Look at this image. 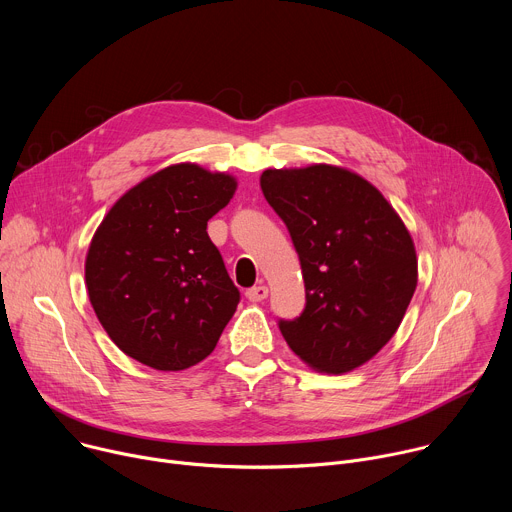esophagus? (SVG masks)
I'll return each instance as SVG.
<instances>
[{
	"label": "esophagus",
	"instance_id": "obj_1",
	"mask_svg": "<svg viewBox=\"0 0 512 512\" xmlns=\"http://www.w3.org/2000/svg\"><path fill=\"white\" fill-rule=\"evenodd\" d=\"M247 300L249 302H263L269 296V287L267 285H255L251 289H247Z\"/></svg>",
	"mask_w": 512,
	"mask_h": 512
}]
</instances>
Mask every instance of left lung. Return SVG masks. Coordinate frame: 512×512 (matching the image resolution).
I'll return each instance as SVG.
<instances>
[{
    "label": "left lung",
    "mask_w": 512,
    "mask_h": 512,
    "mask_svg": "<svg viewBox=\"0 0 512 512\" xmlns=\"http://www.w3.org/2000/svg\"><path fill=\"white\" fill-rule=\"evenodd\" d=\"M265 200L300 255L306 310L279 330L310 369L344 375L397 332L417 287L413 239L391 202L360 174L332 164L269 168Z\"/></svg>",
    "instance_id": "obj_1"
}]
</instances>
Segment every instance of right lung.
<instances>
[{"label":"right lung","mask_w":512,"mask_h":512,"mask_svg":"<svg viewBox=\"0 0 512 512\" xmlns=\"http://www.w3.org/2000/svg\"><path fill=\"white\" fill-rule=\"evenodd\" d=\"M237 190L229 172L166 166L129 188L97 227L85 283L109 338L131 358L174 373L204 360L239 304L206 223Z\"/></svg>","instance_id":"1"}]
</instances>
